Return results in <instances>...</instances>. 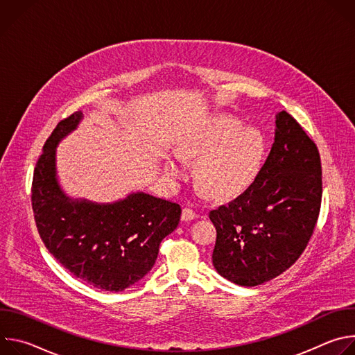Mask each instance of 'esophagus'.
Listing matches in <instances>:
<instances>
[{"label": "esophagus", "mask_w": 355, "mask_h": 355, "mask_svg": "<svg viewBox=\"0 0 355 355\" xmlns=\"http://www.w3.org/2000/svg\"><path fill=\"white\" fill-rule=\"evenodd\" d=\"M193 219H196V214L189 208H184L182 214H181V220L182 222H189V220H193Z\"/></svg>", "instance_id": "esophagus-1"}]
</instances>
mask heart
<instances>
[{"label": "heart", "mask_w": 355, "mask_h": 355, "mask_svg": "<svg viewBox=\"0 0 355 355\" xmlns=\"http://www.w3.org/2000/svg\"><path fill=\"white\" fill-rule=\"evenodd\" d=\"M179 151L166 157V173L181 178L187 173L184 157L196 159V180L216 198L239 195L256 182L267 159V140L256 128H244L226 115L208 118L182 139Z\"/></svg>", "instance_id": "obj_1"}]
</instances>
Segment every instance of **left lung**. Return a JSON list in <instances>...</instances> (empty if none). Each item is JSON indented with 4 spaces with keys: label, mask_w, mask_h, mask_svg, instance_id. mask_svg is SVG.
<instances>
[{
    "label": "left lung",
    "mask_w": 355,
    "mask_h": 355,
    "mask_svg": "<svg viewBox=\"0 0 355 355\" xmlns=\"http://www.w3.org/2000/svg\"><path fill=\"white\" fill-rule=\"evenodd\" d=\"M322 202L319 150L285 111L261 174L227 205L211 211L216 227L212 263L226 279L261 285L286 271L305 250Z\"/></svg>",
    "instance_id": "1"
}]
</instances>
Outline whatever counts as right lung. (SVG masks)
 <instances>
[{"label":"right lung","mask_w":355,"mask_h":355,"mask_svg":"<svg viewBox=\"0 0 355 355\" xmlns=\"http://www.w3.org/2000/svg\"><path fill=\"white\" fill-rule=\"evenodd\" d=\"M81 119L78 111L59 122L43 146L32 182L35 222L46 248L66 270L101 291L121 292L153 268L181 208L141 191L108 204L69 196L59 182L56 151Z\"/></svg>","instance_id":"obj_1"}]
</instances>
